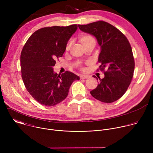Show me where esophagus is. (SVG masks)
<instances>
[{
	"label": "esophagus",
	"mask_w": 153,
	"mask_h": 153,
	"mask_svg": "<svg viewBox=\"0 0 153 153\" xmlns=\"http://www.w3.org/2000/svg\"><path fill=\"white\" fill-rule=\"evenodd\" d=\"M89 77V76H87V75H81L80 76V78L81 79H88Z\"/></svg>",
	"instance_id": "esophagus-1"
}]
</instances>
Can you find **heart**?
<instances>
[{
    "label": "heart",
    "mask_w": 153,
    "mask_h": 153,
    "mask_svg": "<svg viewBox=\"0 0 153 153\" xmlns=\"http://www.w3.org/2000/svg\"><path fill=\"white\" fill-rule=\"evenodd\" d=\"M80 40L82 42V44L84 45L85 47L88 46V45L91 44V43H96V40H95L94 38L90 34H84V35L82 36L80 38ZM72 44H73V41L70 40L68 43V44L67 45V47H66L67 51H68L71 48ZM83 70H84V69H83Z\"/></svg>",
    "instance_id": "b5f03b06"
}]
</instances>
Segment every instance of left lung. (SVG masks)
Returning a JSON list of instances; mask_svg holds the SVG:
<instances>
[{
	"mask_svg": "<svg viewBox=\"0 0 153 153\" xmlns=\"http://www.w3.org/2000/svg\"><path fill=\"white\" fill-rule=\"evenodd\" d=\"M78 27L96 38L100 47L99 68L102 71L107 70L102 79L93 76L99 82L96 88L90 91L91 96L105 103L116 101L126 91L134 71V59L128 40L117 28L104 21Z\"/></svg>",
	"mask_w": 153,
	"mask_h": 153,
	"instance_id": "8db88e82",
	"label": "left lung"
}]
</instances>
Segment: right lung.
<instances>
[{"mask_svg":"<svg viewBox=\"0 0 153 153\" xmlns=\"http://www.w3.org/2000/svg\"><path fill=\"white\" fill-rule=\"evenodd\" d=\"M77 29V25L40 28L30 37L22 51L23 82L31 96L43 105L54 106L63 101L72 83L80 79L71 72L57 75L53 70L56 59L63 56Z\"/></svg>","mask_w":153,"mask_h":153,"instance_id":"obj_1","label":"right lung"}]
</instances>
